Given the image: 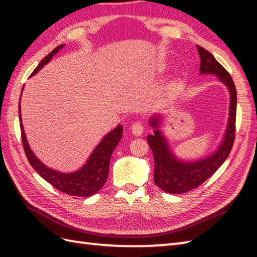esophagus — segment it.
I'll use <instances>...</instances> for the list:
<instances>
[{"label":"esophagus","mask_w":257,"mask_h":257,"mask_svg":"<svg viewBox=\"0 0 257 257\" xmlns=\"http://www.w3.org/2000/svg\"><path fill=\"white\" fill-rule=\"evenodd\" d=\"M144 129H145V125H144V123L141 122V121H135V122L132 124V133H133L135 136L143 135Z\"/></svg>","instance_id":"34e87169"}]
</instances>
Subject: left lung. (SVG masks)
Masks as SVG:
<instances>
[{
	"label": "left lung",
	"instance_id": "1",
	"mask_svg": "<svg viewBox=\"0 0 257 257\" xmlns=\"http://www.w3.org/2000/svg\"><path fill=\"white\" fill-rule=\"evenodd\" d=\"M201 58L200 72L202 74H215L224 83L231 94L230 120L227 129L219 150L212 156L194 162L179 161L173 157L170 149L159 130L147 137L155 157V178L154 181L163 191L171 194L188 192L206 181L230 155L235 139L236 121V88L227 70L216 61L210 52L203 47L196 46ZM152 127H158V119L151 118Z\"/></svg>",
	"mask_w": 257,
	"mask_h": 257
}]
</instances>
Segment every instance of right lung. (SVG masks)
Instances as JSON below:
<instances>
[{
  "instance_id": "right-lung-1",
  "label": "right lung",
  "mask_w": 257,
  "mask_h": 257,
  "mask_svg": "<svg viewBox=\"0 0 257 257\" xmlns=\"http://www.w3.org/2000/svg\"><path fill=\"white\" fill-rule=\"evenodd\" d=\"M63 46L64 45L57 46L45 58H43L41 63L38 64V66L34 69V72L32 73V75L36 74L45 64L50 62L53 58V55H55ZM19 116L22 143H23V148L27 160L31 163L33 169L45 181L52 184L54 188L62 191V192L74 196H90L98 192L103 187L108 177L109 162H110L111 154L122 137V125H118L116 129H113L111 133H109L100 141V144L96 147V149L91 154L88 161H87L86 165L80 170L73 173H62L43 165L35 157V155L33 154L29 144H27L23 124H22L20 107Z\"/></svg>"
}]
</instances>
